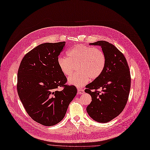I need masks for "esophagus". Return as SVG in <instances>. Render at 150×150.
Here are the masks:
<instances>
[{
    "mask_svg": "<svg viewBox=\"0 0 150 150\" xmlns=\"http://www.w3.org/2000/svg\"><path fill=\"white\" fill-rule=\"evenodd\" d=\"M77 92H78V94H82L84 93V89H78Z\"/></svg>",
    "mask_w": 150,
    "mask_h": 150,
    "instance_id": "obj_1",
    "label": "esophagus"
}]
</instances>
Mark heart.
<instances>
[{"label":"heart","mask_w":150,"mask_h":150,"mask_svg":"<svg viewBox=\"0 0 150 150\" xmlns=\"http://www.w3.org/2000/svg\"><path fill=\"white\" fill-rule=\"evenodd\" d=\"M106 55L101 49L91 46L77 44L67 52V57L60 56L57 63L61 72L70 76L75 70L79 71L68 78V82L78 87L86 84L89 79L98 77L105 68Z\"/></svg>","instance_id":"obj_1"}]
</instances>
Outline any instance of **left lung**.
<instances>
[{"mask_svg":"<svg viewBox=\"0 0 150 150\" xmlns=\"http://www.w3.org/2000/svg\"><path fill=\"white\" fill-rule=\"evenodd\" d=\"M89 44L100 46L106 62L101 74L86 86L85 92L92 97L86 111L94 120L105 123L118 116L127 102L131 85L129 67L123 53L112 44L98 41ZM100 88L101 91H98Z\"/></svg>","mask_w":150,"mask_h":150,"instance_id":"obj_1","label":"left lung"}]
</instances>
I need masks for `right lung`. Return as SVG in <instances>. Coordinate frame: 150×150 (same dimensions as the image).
I'll use <instances>...</instances> for the list:
<instances>
[{
  "mask_svg": "<svg viewBox=\"0 0 150 150\" xmlns=\"http://www.w3.org/2000/svg\"><path fill=\"white\" fill-rule=\"evenodd\" d=\"M65 45V41L41 44L25 55L18 68L19 98L31 118L43 125L59 122L77 94L75 86L65 84L67 79L57 63Z\"/></svg>",
  "mask_w": 150,
  "mask_h": 150,
  "instance_id": "obj_1",
  "label": "right lung"
}]
</instances>
